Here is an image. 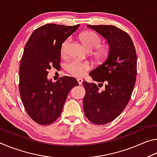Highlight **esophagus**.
<instances>
[{
	"mask_svg": "<svg viewBox=\"0 0 157 157\" xmlns=\"http://www.w3.org/2000/svg\"><path fill=\"white\" fill-rule=\"evenodd\" d=\"M77 80H78V84L79 85H82V82H83V79H77Z\"/></svg>",
	"mask_w": 157,
	"mask_h": 157,
	"instance_id": "34e87169",
	"label": "esophagus"
}]
</instances>
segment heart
<instances>
[{
  "label": "heart",
  "instance_id": "b5f03b06",
  "mask_svg": "<svg viewBox=\"0 0 157 157\" xmlns=\"http://www.w3.org/2000/svg\"><path fill=\"white\" fill-rule=\"evenodd\" d=\"M80 39L84 46L89 51L97 49V54L100 57H104L107 54V49L105 48L100 47L102 41L100 36L94 32L88 31L82 34ZM71 41V37H68L63 41L61 46V54L62 55H66L68 46ZM90 68L91 66L88 63L80 62L77 60H73L66 65V69L69 73L75 77H82Z\"/></svg>",
  "mask_w": 157,
  "mask_h": 157
}]
</instances>
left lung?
<instances>
[{"mask_svg": "<svg viewBox=\"0 0 157 157\" xmlns=\"http://www.w3.org/2000/svg\"><path fill=\"white\" fill-rule=\"evenodd\" d=\"M87 27L104 37L109 51L102 64L89 73L94 81L105 82L104 91L100 92L94 83L83 82L84 112L91 123L105 124L123 112L132 96L136 83V52L131 37L121 29L102 25Z\"/></svg>", "mask_w": 157, "mask_h": 157, "instance_id": "8db88e82", "label": "left lung"}]
</instances>
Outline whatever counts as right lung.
Masks as SVG:
<instances>
[{
    "instance_id": "right-lung-1",
    "label": "right lung",
    "mask_w": 157,
    "mask_h": 157,
    "mask_svg": "<svg viewBox=\"0 0 157 157\" xmlns=\"http://www.w3.org/2000/svg\"><path fill=\"white\" fill-rule=\"evenodd\" d=\"M79 25L50 23L36 29L23 50L19 68V92L29 116L36 123L48 125L59 118L69 91L79 84L63 76L56 82L48 79L51 67L59 68L61 46Z\"/></svg>"
}]
</instances>
